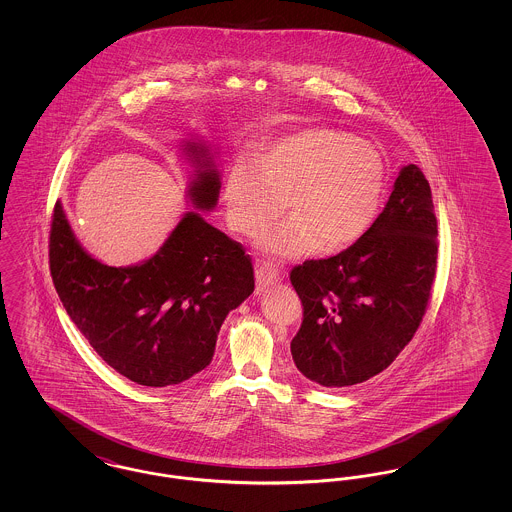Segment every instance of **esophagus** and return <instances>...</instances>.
<instances>
[{
  "instance_id": "esophagus-1",
  "label": "esophagus",
  "mask_w": 512,
  "mask_h": 512,
  "mask_svg": "<svg viewBox=\"0 0 512 512\" xmlns=\"http://www.w3.org/2000/svg\"><path fill=\"white\" fill-rule=\"evenodd\" d=\"M255 280H257L259 288H267V286H272L280 280V272H278V268L272 267L270 263H261L255 268Z\"/></svg>"
}]
</instances>
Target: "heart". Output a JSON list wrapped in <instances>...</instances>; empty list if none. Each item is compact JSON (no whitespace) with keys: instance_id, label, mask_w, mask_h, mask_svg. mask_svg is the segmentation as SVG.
I'll list each match as a JSON object with an SVG mask.
<instances>
[{"instance_id":"obj_1","label":"heart","mask_w":512,"mask_h":512,"mask_svg":"<svg viewBox=\"0 0 512 512\" xmlns=\"http://www.w3.org/2000/svg\"><path fill=\"white\" fill-rule=\"evenodd\" d=\"M386 161L370 140L328 126H309L268 142L251 165L224 178L230 230L257 238L284 209L259 247L276 259H301L357 244L378 219Z\"/></svg>"}]
</instances>
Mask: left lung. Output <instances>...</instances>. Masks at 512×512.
<instances>
[{"instance_id": "left-lung-1", "label": "left lung", "mask_w": 512, "mask_h": 512, "mask_svg": "<svg viewBox=\"0 0 512 512\" xmlns=\"http://www.w3.org/2000/svg\"><path fill=\"white\" fill-rule=\"evenodd\" d=\"M438 259L432 190L403 167L384 211L357 244L290 274L303 303L293 363L309 380L345 388L380 374L413 340Z\"/></svg>"}]
</instances>
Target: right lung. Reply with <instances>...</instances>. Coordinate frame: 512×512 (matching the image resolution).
<instances>
[{
	"label": "right lung",
	"instance_id": "obj_1",
	"mask_svg": "<svg viewBox=\"0 0 512 512\" xmlns=\"http://www.w3.org/2000/svg\"><path fill=\"white\" fill-rule=\"evenodd\" d=\"M182 149L195 169L188 184L195 209L146 261L109 267L94 259L61 201L49 232V270L67 315L107 365L149 388L180 384L209 365L224 318L255 290L244 247L196 211L219 201L211 147L188 140Z\"/></svg>",
	"mask_w": 512,
	"mask_h": 512
}]
</instances>
